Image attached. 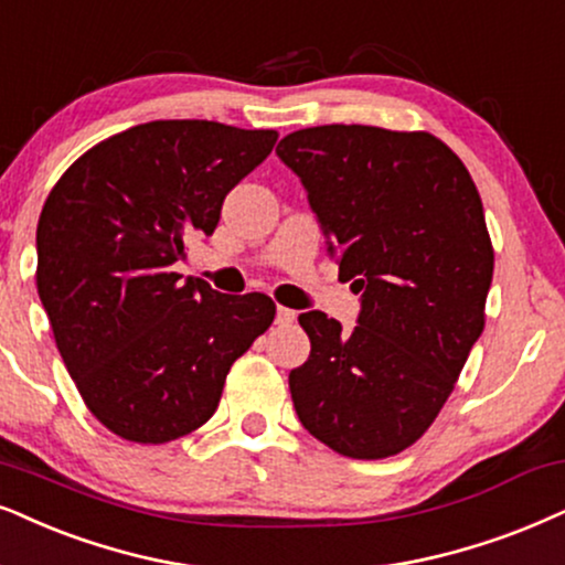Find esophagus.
I'll use <instances>...</instances> for the list:
<instances>
[{"mask_svg":"<svg viewBox=\"0 0 565 565\" xmlns=\"http://www.w3.org/2000/svg\"><path fill=\"white\" fill-rule=\"evenodd\" d=\"M297 320V312L295 310H289V307H278L276 310V323H281V326H291Z\"/></svg>","mask_w":565,"mask_h":565,"instance_id":"34e87169","label":"esophagus"}]
</instances>
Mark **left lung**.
<instances>
[{
  "label": "left lung",
  "mask_w": 565,
  "mask_h": 565,
  "mask_svg": "<svg viewBox=\"0 0 565 565\" xmlns=\"http://www.w3.org/2000/svg\"><path fill=\"white\" fill-rule=\"evenodd\" d=\"M362 291L352 333L299 316L310 356L289 373L299 423L349 459L402 454L433 425L484 328L492 245L480 192L430 132L323 125L278 142Z\"/></svg>",
  "instance_id": "left-lung-1"
}]
</instances>
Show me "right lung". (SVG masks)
I'll return each mask as SVG.
<instances>
[{
	"instance_id": "add662e5",
	"label": "right lung",
	"mask_w": 565,
	"mask_h": 565,
	"mask_svg": "<svg viewBox=\"0 0 565 565\" xmlns=\"http://www.w3.org/2000/svg\"><path fill=\"white\" fill-rule=\"evenodd\" d=\"M276 130L159 119L83 153L49 192L35 284L64 367L104 427L169 443L216 412L234 360L274 323L266 295L177 274L188 237L216 230L226 192Z\"/></svg>"
}]
</instances>
